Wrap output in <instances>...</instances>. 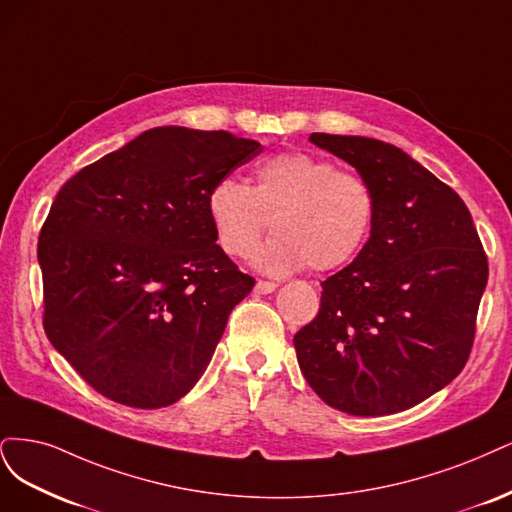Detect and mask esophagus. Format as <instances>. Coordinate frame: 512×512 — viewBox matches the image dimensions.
Masks as SVG:
<instances>
[{"label":"esophagus","instance_id":"esophagus-1","mask_svg":"<svg viewBox=\"0 0 512 512\" xmlns=\"http://www.w3.org/2000/svg\"><path fill=\"white\" fill-rule=\"evenodd\" d=\"M276 287H278V285H276V283H272V280H257L255 293H259V295H266V293H272Z\"/></svg>","mask_w":512,"mask_h":512}]
</instances>
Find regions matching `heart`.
Segmentation results:
<instances>
[{"mask_svg": "<svg viewBox=\"0 0 512 512\" xmlns=\"http://www.w3.org/2000/svg\"><path fill=\"white\" fill-rule=\"evenodd\" d=\"M214 238L229 257L251 255L270 223L255 263L270 274L308 266L338 270L368 244L378 204L372 185L334 161L285 153L261 161L251 185L221 178L206 197Z\"/></svg>", "mask_w": 512, "mask_h": 512, "instance_id": "obj_1", "label": "heart"}]
</instances>
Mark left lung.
I'll list each match as a JSON object with an SVG mask.
<instances>
[{
	"instance_id": "obj_1",
	"label": "left lung",
	"mask_w": 512,
	"mask_h": 512,
	"mask_svg": "<svg viewBox=\"0 0 512 512\" xmlns=\"http://www.w3.org/2000/svg\"><path fill=\"white\" fill-rule=\"evenodd\" d=\"M376 193L372 236L323 280L317 317L293 336L319 398L355 417L417 406L464 370L487 285V255L464 200L402 148L312 134Z\"/></svg>"
}]
</instances>
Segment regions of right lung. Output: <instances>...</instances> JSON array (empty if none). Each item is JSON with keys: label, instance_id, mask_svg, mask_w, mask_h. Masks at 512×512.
I'll return each mask as SVG.
<instances>
[{"label": "right lung", "instance_id": "right-lung-1", "mask_svg": "<svg viewBox=\"0 0 512 512\" xmlns=\"http://www.w3.org/2000/svg\"><path fill=\"white\" fill-rule=\"evenodd\" d=\"M261 153L227 131L155 127L61 187L42 225L44 332L104 398L163 408L200 381L255 278L206 197Z\"/></svg>", "mask_w": 512, "mask_h": 512}]
</instances>
